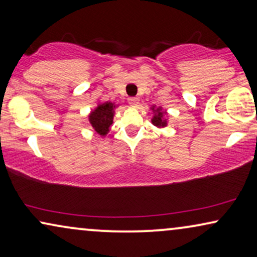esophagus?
<instances>
[{"instance_id": "1", "label": "esophagus", "mask_w": 257, "mask_h": 257, "mask_svg": "<svg viewBox=\"0 0 257 257\" xmlns=\"http://www.w3.org/2000/svg\"><path fill=\"white\" fill-rule=\"evenodd\" d=\"M139 101H140L139 97L133 96V97H129V99H128V103L130 104V106L135 107V106H137V104H139Z\"/></svg>"}]
</instances>
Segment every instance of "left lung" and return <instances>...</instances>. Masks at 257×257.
Instances as JSON below:
<instances>
[{
    "label": "left lung",
    "mask_w": 257,
    "mask_h": 257,
    "mask_svg": "<svg viewBox=\"0 0 257 257\" xmlns=\"http://www.w3.org/2000/svg\"><path fill=\"white\" fill-rule=\"evenodd\" d=\"M155 113L153 120H151V122H153V124L156 125V127H165L166 125V120L164 118V111H162L161 107L160 108H155V106L151 108Z\"/></svg>",
    "instance_id": "1"
}]
</instances>
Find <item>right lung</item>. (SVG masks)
<instances>
[{
    "instance_id": "obj_1",
    "label": "right lung",
    "mask_w": 257,
    "mask_h": 257,
    "mask_svg": "<svg viewBox=\"0 0 257 257\" xmlns=\"http://www.w3.org/2000/svg\"><path fill=\"white\" fill-rule=\"evenodd\" d=\"M114 108V103L111 102L100 103L89 114V122L99 135L106 136L109 132V127L113 124Z\"/></svg>"
}]
</instances>
